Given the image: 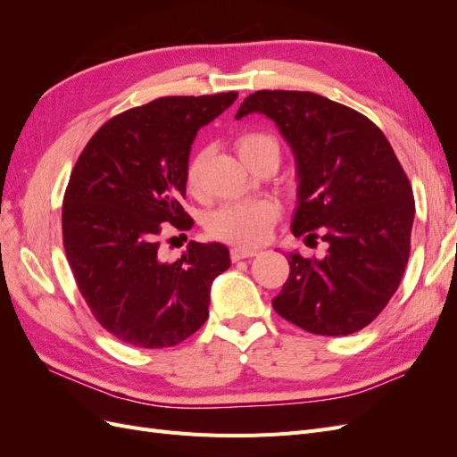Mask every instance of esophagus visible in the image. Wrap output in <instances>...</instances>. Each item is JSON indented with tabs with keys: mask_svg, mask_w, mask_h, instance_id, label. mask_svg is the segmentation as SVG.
Returning <instances> with one entry per match:
<instances>
[{
	"mask_svg": "<svg viewBox=\"0 0 457 457\" xmlns=\"http://www.w3.org/2000/svg\"><path fill=\"white\" fill-rule=\"evenodd\" d=\"M257 250H252V247H232L230 250V259L232 261H240V259H247V257H253L257 255Z\"/></svg>",
	"mask_w": 457,
	"mask_h": 457,
	"instance_id": "esophagus-1",
	"label": "esophagus"
}]
</instances>
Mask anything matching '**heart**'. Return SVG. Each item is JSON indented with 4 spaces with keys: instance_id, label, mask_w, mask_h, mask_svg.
Wrapping results in <instances>:
<instances>
[{
    "instance_id": "1",
    "label": "heart",
    "mask_w": 457,
    "mask_h": 457,
    "mask_svg": "<svg viewBox=\"0 0 457 457\" xmlns=\"http://www.w3.org/2000/svg\"><path fill=\"white\" fill-rule=\"evenodd\" d=\"M262 148L278 150L276 141L265 133H245L237 143V150L242 160L252 158ZM204 162L205 154L198 152L187 165V187L192 195H198L202 190ZM276 217H278V205L267 198L228 202L207 215L205 230L217 240L240 245H255L269 237V230Z\"/></svg>"
}]
</instances>
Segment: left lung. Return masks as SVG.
Masks as SVG:
<instances>
[{"instance_id":"obj_1","label":"left lung","mask_w":457,"mask_h":457,"mask_svg":"<svg viewBox=\"0 0 457 457\" xmlns=\"http://www.w3.org/2000/svg\"><path fill=\"white\" fill-rule=\"evenodd\" d=\"M265 114L295 156L294 237L328 244L324 259L287 253L272 307L318 336H349L395 295L410 257L411 187L383 131L356 110L309 91L252 93L237 120ZM305 238V242H307Z\"/></svg>"}]
</instances>
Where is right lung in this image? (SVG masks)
<instances>
[{
	"label": "right lung",
	"mask_w": 457,
	"mask_h": 457,
	"mask_svg": "<svg viewBox=\"0 0 457 457\" xmlns=\"http://www.w3.org/2000/svg\"><path fill=\"white\" fill-rule=\"evenodd\" d=\"M237 96H162L126 110L74 165L62 204L68 265L96 322L133 347L165 349L195 334L210 316L213 280L230 267L219 242H190L165 261L160 234L195 225L181 205L190 148Z\"/></svg>",
	"instance_id": "right-lung-1"
}]
</instances>
